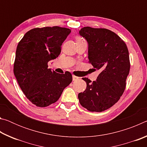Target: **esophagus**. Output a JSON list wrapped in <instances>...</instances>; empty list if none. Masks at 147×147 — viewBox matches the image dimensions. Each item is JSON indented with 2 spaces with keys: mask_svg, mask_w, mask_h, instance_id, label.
<instances>
[{
  "mask_svg": "<svg viewBox=\"0 0 147 147\" xmlns=\"http://www.w3.org/2000/svg\"><path fill=\"white\" fill-rule=\"evenodd\" d=\"M78 78H79V77L76 76H74V75H73V81L77 80H78Z\"/></svg>",
  "mask_w": 147,
  "mask_h": 147,
  "instance_id": "1",
  "label": "esophagus"
}]
</instances>
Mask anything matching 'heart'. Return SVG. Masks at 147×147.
<instances>
[{"label": "heart", "instance_id": "1", "mask_svg": "<svg viewBox=\"0 0 147 147\" xmlns=\"http://www.w3.org/2000/svg\"><path fill=\"white\" fill-rule=\"evenodd\" d=\"M76 41H82V40H83V39H82L81 38H79V37H78V38H76Z\"/></svg>", "mask_w": 147, "mask_h": 147}]
</instances>
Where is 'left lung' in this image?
Here are the masks:
<instances>
[{
	"label": "left lung",
	"instance_id": "1",
	"mask_svg": "<svg viewBox=\"0 0 147 147\" xmlns=\"http://www.w3.org/2000/svg\"><path fill=\"white\" fill-rule=\"evenodd\" d=\"M79 34L88 43L89 62L100 72L93 82L82 78L87 88L78 94L79 102L89 111L101 112L117 102L125 89L130 67L128 50L117 35L108 29L87 26Z\"/></svg>",
	"mask_w": 147,
	"mask_h": 147
}]
</instances>
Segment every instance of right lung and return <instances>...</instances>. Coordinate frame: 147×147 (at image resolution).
<instances>
[{"label": "right lung", "instance_id": "add662e5", "mask_svg": "<svg viewBox=\"0 0 147 147\" xmlns=\"http://www.w3.org/2000/svg\"><path fill=\"white\" fill-rule=\"evenodd\" d=\"M71 32L59 26L34 28L24 34L17 45L14 75L26 98L36 106L56 102L72 82L69 72L59 74L48 68V62L58 57Z\"/></svg>", "mask_w": 147, "mask_h": 147}]
</instances>
